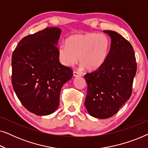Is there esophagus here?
I'll list each match as a JSON object with an SVG mask.
<instances>
[{"label": "esophagus", "instance_id": "1", "mask_svg": "<svg viewBox=\"0 0 148 148\" xmlns=\"http://www.w3.org/2000/svg\"><path fill=\"white\" fill-rule=\"evenodd\" d=\"M79 76H81V74L79 73L78 72H76V71L73 72V77H79Z\"/></svg>", "mask_w": 148, "mask_h": 148}]
</instances>
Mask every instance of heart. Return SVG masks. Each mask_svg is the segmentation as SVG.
<instances>
[{"instance_id": "heart-1", "label": "heart", "mask_w": 148, "mask_h": 148, "mask_svg": "<svg viewBox=\"0 0 148 148\" xmlns=\"http://www.w3.org/2000/svg\"><path fill=\"white\" fill-rule=\"evenodd\" d=\"M59 46L58 56L64 66H74L79 62L88 71L98 69L106 61L110 50V41L104 34L89 32L73 35Z\"/></svg>"}]
</instances>
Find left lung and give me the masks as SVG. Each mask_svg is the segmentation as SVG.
<instances>
[{
  "label": "left lung",
  "mask_w": 148,
  "mask_h": 148,
  "mask_svg": "<svg viewBox=\"0 0 148 148\" xmlns=\"http://www.w3.org/2000/svg\"><path fill=\"white\" fill-rule=\"evenodd\" d=\"M103 32L110 37V49L102 66L84 76L88 84L84 104L91 116L104 119L114 115L130 98L137 63L133 46L125 38L114 31Z\"/></svg>",
  "instance_id": "left-lung-1"
}]
</instances>
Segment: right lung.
Masks as SVG:
<instances>
[{"mask_svg": "<svg viewBox=\"0 0 148 148\" xmlns=\"http://www.w3.org/2000/svg\"><path fill=\"white\" fill-rule=\"evenodd\" d=\"M61 29L47 27L23 38L12 55V85L17 98L34 114H52L59 105L63 85L72 78L60 63L57 44Z\"/></svg>", "mask_w": 148, "mask_h": 148, "instance_id": "add662e5", "label": "right lung"}]
</instances>
